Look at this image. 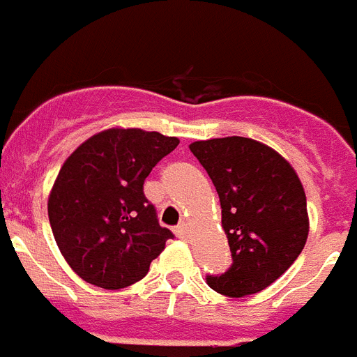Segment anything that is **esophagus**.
Segmentation results:
<instances>
[{
	"label": "esophagus",
	"instance_id": "34e87169",
	"mask_svg": "<svg viewBox=\"0 0 357 357\" xmlns=\"http://www.w3.org/2000/svg\"><path fill=\"white\" fill-rule=\"evenodd\" d=\"M176 236L181 239H187L188 238V225L187 223L179 225L178 229H176Z\"/></svg>",
	"mask_w": 357,
	"mask_h": 357
}]
</instances>
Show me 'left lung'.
Wrapping results in <instances>:
<instances>
[{"label":"left lung","instance_id":"left-lung-1","mask_svg":"<svg viewBox=\"0 0 357 357\" xmlns=\"http://www.w3.org/2000/svg\"><path fill=\"white\" fill-rule=\"evenodd\" d=\"M211 176L232 266L206 283L229 298L256 294L285 274L308 238L307 196L298 172L272 146L250 137L188 145Z\"/></svg>","mask_w":357,"mask_h":357}]
</instances>
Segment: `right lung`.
Here are the masks:
<instances>
[{
    "instance_id": "obj_1",
    "label": "right lung",
    "mask_w": 357,
    "mask_h": 357,
    "mask_svg": "<svg viewBox=\"0 0 357 357\" xmlns=\"http://www.w3.org/2000/svg\"><path fill=\"white\" fill-rule=\"evenodd\" d=\"M178 145L174 136L112 127L65 160L47 208L59 252L83 281L125 289L143 280L163 252L172 232L160 227L143 183Z\"/></svg>"
}]
</instances>
